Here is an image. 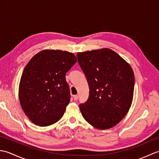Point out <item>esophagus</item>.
Instances as JSON below:
<instances>
[{
    "mask_svg": "<svg viewBox=\"0 0 159 159\" xmlns=\"http://www.w3.org/2000/svg\"><path fill=\"white\" fill-rule=\"evenodd\" d=\"M78 99H79V96H78V95L74 96V100H77Z\"/></svg>",
    "mask_w": 159,
    "mask_h": 159,
    "instance_id": "esophagus-1",
    "label": "esophagus"
}]
</instances>
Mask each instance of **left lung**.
Listing matches in <instances>:
<instances>
[{
  "instance_id": "8db88e82",
  "label": "left lung",
  "mask_w": 159,
  "mask_h": 159,
  "mask_svg": "<svg viewBox=\"0 0 159 159\" xmlns=\"http://www.w3.org/2000/svg\"><path fill=\"white\" fill-rule=\"evenodd\" d=\"M76 57L89 87L88 99L79 105L83 117L98 129L113 127L131 106L134 87L133 69L109 48L78 52Z\"/></svg>"
}]
</instances>
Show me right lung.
Segmentation results:
<instances>
[{
    "label": "right lung",
    "mask_w": 159,
    "mask_h": 159,
    "mask_svg": "<svg viewBox=\"0 0 159 159\" xmlns=\"http://www.w3.org/2000/svg\"><path fill=\"white\" fill-rule=\"evenodd\" d=\"M76 61L73 53L44 50L25 66L20 79L19 99L33 123L47 126L63 117L71 97L66 74Z\"/></svg>",
    "instance_id": "obj_1"
}]
</instances>
